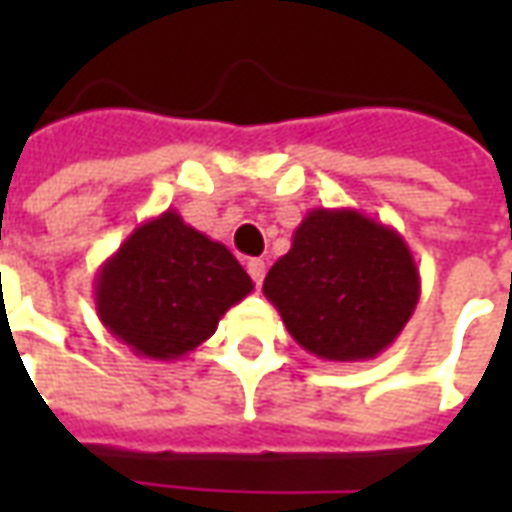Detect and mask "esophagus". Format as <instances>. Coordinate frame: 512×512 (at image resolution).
Listing matches in <instances>:
<instances>
[{"label": "esophagus", "mask_w": 512, "mask_h": 512, "mask_svg": "<svg viewBox=\"0 0 512 512\" xmlns=\"http://www.w3.org/2000/svg\"><path fill=\"white\" fill-rule=\"evenodd\" d=\"M246 271H249V277L255 279V285H263V279H266V263H263V260L252 257V260L246 263Z\"/></svg>", "instance_id": "obj_1"}]
</instances>
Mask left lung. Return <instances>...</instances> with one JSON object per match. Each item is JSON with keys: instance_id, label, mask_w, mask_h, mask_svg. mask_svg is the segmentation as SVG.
I'll use <instances>...</instances> for the list:
<instances>
[{"instance_id": "obj_1", "label": "left lung", "mask_w": 512, "mask_h": 512, "mask_svg": "<svg viewBox=\"0 0 512 512\" xmlns=\"http://www.w3.org/2000/svg\"><path fill=\"white\" fill-rule=\"evenodd\" d=\"M263 293L304 351L362 362L395 343L414 315L419 268L395 227L354 208H312Z\"/></svg>"}]
</instances>
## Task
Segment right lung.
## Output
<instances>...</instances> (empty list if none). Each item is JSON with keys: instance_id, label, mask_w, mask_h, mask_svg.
Wrapping results in <instances>:
<instances>
[{"instance_id": "1", "label": "right lung", "mask_w": 512, "mask_h": 512, "mask_svg": "<svg viewBox=\"0 0 512 512\" xmlns=\"http://www.w3.org/2000/svg\"><path fill=\"white\" fill-rule=\"evenodd\" d=\"M252 288L227 246L169 208L139 224L98 268L95 310L136 356L172 362L205 343Z\"/></svg>"}]
</instances>
